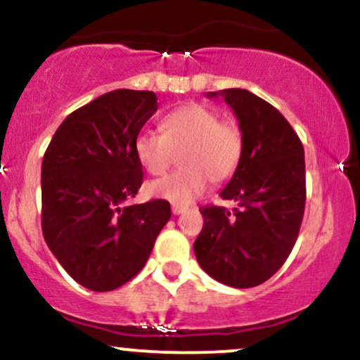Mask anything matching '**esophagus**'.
<instances>
[{
  "label": "esophagus",
  "mask_w": 360,
  "mask_h": 360,
  "mask_svg": "<svg viewBox=\"0 0 360 360\" xmlns=\"http://www.w3.org/2000/svg\"><path fill=\"white\" fill-rule=\"evenodd\" d=\"M186 212V206H181V205H172V213L174 214H181Z\"/></svg>",
  "instance_id": "34e87169"
}]
</instances>
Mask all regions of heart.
Instances as JSON below:
<instances>
[{
  "label": "heart",
  "instance_id": "obj_1",
  "mask_svg": "<svg viewBox=\"0 0 360 360\" xmlns=\"http://www.w3.org/2000/svg\"><path fill=\"white\" fill-rule=\"evenodd\" d=\"M135 155L147 172L160 176L179 152L181 171L147 186L152 196L188 205L208 186L223 184L237 171L243 154V134L235 120H220L217 110L189 103L162 120V134L142 130L135 137Z\"/></svg>",
  "mask_w": 360,
  "mask_h": 360
}]
</instances>
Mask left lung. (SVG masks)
<instances>
[{
    "label": "left lung",
    "instance_id": "8db88e82",
    "mask_svg": "<svg viewBox=\"0 0 360 360\" xmlns=\"http://www.w3.org/2000/svg\"><path fill=\"white\" fill-rule=\"evenodd\" d=\"M243 134V154L223 206H201L194 254L206 274L232 288H254L281 269L298 238L307 201L303 143L274 106L247 89H221Z\"/></svg>",
    "mask_w": 360,
    "mask_h": 360
}]
</instances>
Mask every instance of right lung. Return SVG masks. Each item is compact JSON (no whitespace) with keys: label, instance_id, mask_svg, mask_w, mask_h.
<instances>
[{"label":"right lung","instance_id":"right-lung-1","mask_svg":"<svg viewBox=\"0 0 360 360\" xmlns=\"http://www.w3.org/2000/svg\"><path fill=\"white\" fill-rule=\"evenodd\" d=\"M157 106L152 91H110L72 111L45 150L44 238L91 291H113L135 278L171 218L166 200L123 205L142 186L134 143Z\"/></svg>","mask_w":360,"mask_h":360}]
</instances>
